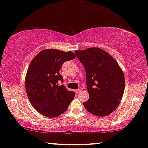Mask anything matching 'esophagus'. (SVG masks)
<instances>
[{
    "label": "esophagus",
    "mask_w": 148,
    "mask_h": 148,
    "mask_svg": "<svg viewBox=\"0 0 148 148\" xmlns=\"http://www.w3.org/2000/svg\"><path fill=\"white\" fill-rule=\"evenodd\" d=\"M81 92H82V90H81V89H77V90H75V92L77 94H79V93H80Z\"/></svg>",
    "instance_id": "esophagus-1"
}]
</instances>
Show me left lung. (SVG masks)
<instances>
[{
    "label": "left lung",
    "instance_id": "left-lung-1",
    "mask_svg": "<svg viewBox=\"0 0 148 148\" xmlns=\"http://www.w3.org/2000/svg\"><path fill=\"white\" fill-rule=\"evenodd\" d=\"M84 66L89 99L84 106L98 116L110 114L120 104L125 90V77L117 62L99 48L75 51Z\"/></svg>",
    "mask_w": 148,
    "mask_h": 148
}]
</instances>
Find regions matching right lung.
<instances>
[{"label": "right lung", "instance_id": "1", "mask_svg": "<svg viewBox=\"0 0 148 148\" xmlns=\"http://www.w3.org/2000/svg\"><path fill=\"white\" fill-rule=\"evenodd\" d=\"M75 58L72 52L55 49L40 51L30 62L25 76V90L31 104L44 116H58L65 112L75 97L59 82L62 64Z\"/></svg>", "mask_w": 148, "mask_h": 148}]
</instances>
